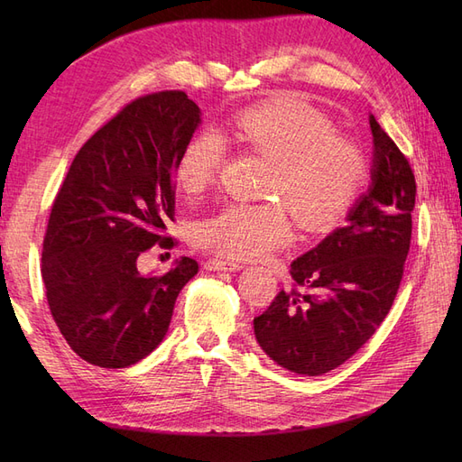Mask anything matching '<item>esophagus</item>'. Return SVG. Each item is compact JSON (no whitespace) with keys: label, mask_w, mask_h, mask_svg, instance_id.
<instances>
[{"label":"esophagus","mask_w":462,"mask_h":462,"mask_svg":"<svg viewBox=\"0 0 462 462\" xmlns=\"http://www.w3.org/2000/svg\"><path fill=\"white\" fill-rule=\"evenodd\" d=\"M206 270H208V272H239V270H243V265L236 263V262L209 258V260L206 262Z\"/></svg>","instance_id":"34e87169"}]
</instances>
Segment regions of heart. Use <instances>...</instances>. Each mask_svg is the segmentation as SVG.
<instances>
[{"label": "heart", "instance_id": "b5f03b06", "mask_svg": "<svg viewBox=\"0 0 462 462\" xmlns=\"http://www.w3.org/2000/svg\"><path fill=\"white\" fill-rule=\"evenodd\" d=\"M229 133L273 162L265 194L292 209L306 231H326L351 209L366 183L368 160L312 106L270 100L243 109ZM226 162V141L212 131L187 143L177 179L189 194L214 183ZM292 226L282 204L231 202L194 227L199 246L229 260H250L285 245Z\"/></svg>", "mask_w": 462, "mask_h": 462}]
</instances>
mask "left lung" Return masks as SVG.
<instances>
[{
    "instance_id": "obj_1",
    "label": "left lung",
    "mask_w": 462,
    "mask_h": 462,
    "mask_svg": "<svg viewBox=\"0 0 462 462\" xmlns=\"http://www.w3.org/2000/svg\"><path fill=\"white\" fill-rule=\"evenodd\" d=\"M372 185L316 248L291 263L292 287L254 318L263 353L295 374L341 366L380 328L397 297L412 235L409 160L370 116Z\"/></svg>"
}]
</instances>
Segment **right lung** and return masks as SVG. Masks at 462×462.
<instances>
[{
	"label": "right lung",
	"instance_id": "1",
	"mask_svg": "<svg viewBox=\"0 0 462 462\" xmlns=\"http://www.w3.org/2000/svg\"><path fill=\"white\" fill-rule=\"evenodd\" d=\"M200 123L183 90L136 97L75 156L53 200L42 248L50 312L69 346L100 368H127L165 337L199 262L143 275L152 246L173 248L175 171Z\"/></svg>",
	"mask_w": 462,
	"mask_h": 462
}]
</instances>
